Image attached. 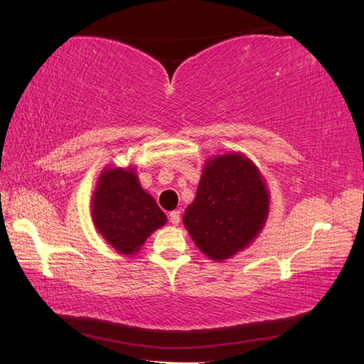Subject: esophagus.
<instances>
[{
  "label": "esophagus",
  "instance_id": "1",
  "mask_svg": "<svg viewBox=\"0 0 364 364\" xmlns=\"http://www.w3.org/2000/svg\"><path fill=\"white\" fill-rule=\"evenodd\" d=\"M180 211H172L168 214V220H170V223H172V225H178V223H180Z\"/></svg>",
  "mask_w": 364,
  "mask_h": 364
}]
</instances>
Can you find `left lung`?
<instances>
[{
    "mask_svg": "<svg viewBox=\"0 0 364 364\" xmlns=\"http://www.w3.org/2000/svg\"><path fill=\"white\" fill-rule=\"evenodd\" d=\"M269 211L266 183L242 154L206 162L196 200L183 222L197 247L211 259H227L249 245Z\"/></svg>",
    "mask_w": 364,
    "mask_h": 364,
    "instance_id": "obj_1",
    "label": "left lung"
}]
</instances>
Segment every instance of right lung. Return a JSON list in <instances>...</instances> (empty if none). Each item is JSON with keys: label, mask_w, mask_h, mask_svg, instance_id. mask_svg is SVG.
<instances>
[{"label": "right lung", "mask_w": 364, "mask_h": 364, "mask_svg": "<svg viewBox=\"0 0 364 364\" xmlns=\"http://www.w3.org/2000/svg\"><path fill=\"white\" fill-rule=\"evenodd\" d=\"M92 218L106 241L123 255L136 253L167 220L154 198L141 188L133 168L119 167L100 178Z\"/></svg>", "instance_id": "1"}]
</instances>
